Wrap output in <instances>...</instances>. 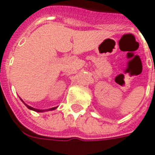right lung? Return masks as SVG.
Listing matches in <instances>:
<instances>
[{
  "instance_id": "add662e5",
  "label": "right lung",
  "mask_w": 155,
  "mask_h": 155,
  "mask_svg": "<svg viewBox=\"0 0 155 155\" xmlns=\"http://www.w3.org/2000/svg\"><path fill=\"white\" fill-rule=\"evenodd\" d=\"M22 101V100H21ZM25 106H27V107H28V109H29V110H34V111H36V112H43V111H45L44 110H38V109H34V108H33V107H31V106H28V105H26V104H25ZM57 107H54V108H51V109H49V110H55V109H56Z\"/></svg>"
}]
</instances>
